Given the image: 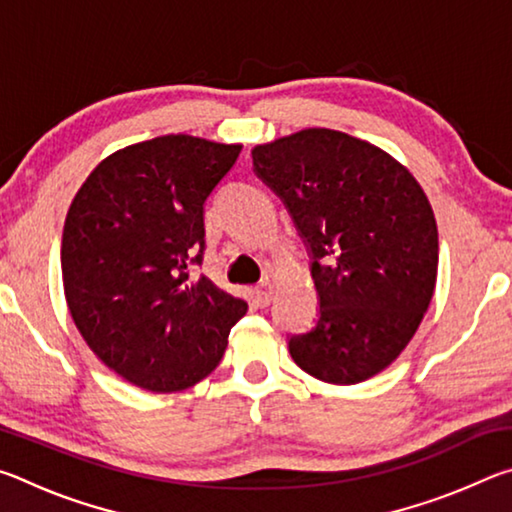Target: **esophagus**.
<instances>
[{"mask_svg":"<svg viewBox=\"0 0 512 512\" xmlns=\"http://www.w3.org/2000/svg\"><path fill=\"white\" fill-rule=\"evenodd\" d=\"M253 298H255V305L257 307H268V302L273 298V284L268 280H262L253 289Z\"/></svg>","mask_w":512,"mask_h":512,"instance_id":"1","label":"esophagus"}]
</instances>
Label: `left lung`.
I'll list each match as a JSON object with an SVG mask.
<instances>
[{
    "instance_id": "8db88e82",
    "label": "left lung",
    "mask_w": 512,
    "mask_h": 512,
    "mask_svg": "<svg viewBox=\"0 0 512 512\" xmlns=\"http://www.w3.org/2000/svg\"><path fill=\"white\" fill-rule=\"evenodd\" d=\"M311 257L318 320L289 352L311 377L359 384L400 357L436 287L438 228L409 169L357 137L307 128L253 149Z\"/></svg>"
}]
</instances>
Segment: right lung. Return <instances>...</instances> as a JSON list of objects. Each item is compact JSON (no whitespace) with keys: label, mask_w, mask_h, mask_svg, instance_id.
Here are the masks:
<instances>
[{"label":"right lung","mask_w":512,"mask_h":512,"mask_svg":"<svg viewBox=\"0 0 512 512\" xmlns=\"http://www.w3.org/2000/svg\"><path fill=\"white\" fill-rule=\"evenodd\" d=\"M239 144L162 135L108 155L69 205L60 264L69 314L90 350L153 393L219 366L246 300L189 266L205 253V201Z\"/></svg>","instance_id":"right-lung-1"}]
</instances>
